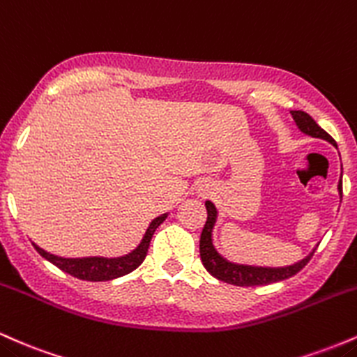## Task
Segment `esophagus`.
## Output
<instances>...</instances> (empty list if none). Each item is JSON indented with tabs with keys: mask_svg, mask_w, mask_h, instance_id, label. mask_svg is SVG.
<instances>
[{
	"mask_svg": "<svg viewBox=\"0 0 357 357\" xmlns=\"http://www.w3.org/2000/svg\"><path fill=\"white\" fill-rule=\"evenodd\" d=\"M209 190H211L209 183H206V185H202V189H200V195H207L209 194Z\"/></svg>",
	"mask_w": 357,
	"mask_h": 357,
	"instance_id": "1",
	"label": "esophagus"
}]
</instances>
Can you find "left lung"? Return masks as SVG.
I'll use <instances>...</instances> for the list:
<instances>
[{
  "label": "left lung",
  "instance_id": "1",
  "mask_svg": "<svg viewBox=\"0 0 357 357\" xmlns=\"http://www.w3.org/2000/svg\"><path fill=\"white\" fill-rule=\"evenodd\" d=\"M294 116L295 123H297L298 130L302 133H305L312 138H322L326 142H329L331 145H335L334 138L329 133L320 128L317 123L312 119L310 114H307L305 111H290ZM340 200H342V174H340V180L337 185ZM206 209H207V221L204 224L202 234H200V259H202V265L206 266V270L209 271L212 276H215L221 282L231 283L236 287H256V285H270V283L282 282V280L290 278V276L297 275L303 266L310 261V258L314 256L315 250L310 255L305 256L303 259H300L298 263L290 266H278V268H270V266H253V265H238V263L227 261L226 258H222L218 253V250L212 244V229H214V224L218 221V209H215L214 204L211 200H206Z\"/></svg>",
  "mask_w": 357,
  "mask_h": 357
}]
</instances>
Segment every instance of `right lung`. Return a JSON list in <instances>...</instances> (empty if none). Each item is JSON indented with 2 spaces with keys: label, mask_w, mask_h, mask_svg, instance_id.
Listing matches in <instances>:
<instances>
[{
  "label": "right lung",
  "mask_w": 357,
  "mask_h": 357,
  "mask_svg": "<svg viewBox=\"0 0 357 357\" xmlns=\"http://www.w3.org/2000/svg\"><path fill=\"white\" fill-rule=\"evenodd\" d=\"M168 214L158 215L157 219L150 222L148 229L143 236L142 243L136 246V250L131 251L125 256L119 258H102V256H91V258H62V256H55L47 253L45 250L38 248L33 243L35 250L45 259H49L52 265L60 268L62 271L69 273L79 280H86V282H109V280L119 278L125 276L131 271L136 270L146 258L148 248H150V241L153 238V232L157 227L167 219Z\"/></svg>",
  "instance_id": "1"
}]
</instances>
